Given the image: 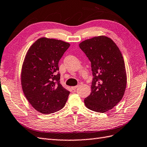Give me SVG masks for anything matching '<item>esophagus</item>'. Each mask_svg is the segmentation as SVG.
Segmentation results:
<instances>
[{"mask_svg":"<svg viewBox=\"0 0 147 147\" xmlns=\"http://www.w3.org/2000/svg\"><path fill=\"white\" fill-rule=\"evenodd\" d=\"M78 86H79V85H77V86H72V87H71V88H72V90H76V89L78 88Z\"/></svg>","mask_w":147,"mask_h":147,"instance_id":"obj_1","label":"esophagus"}]
</instances>
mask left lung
Returning a JSON list of instances; mask_svg holds the SVG:
<instances>
[{
  "label": "left lung",
  "instance_id": "obj_1",
  "mask_svg": "<svg viewBox=\"0 0 147 147\" xmlns=\"http://www.w3.org/2000/svg\"><path fill=\"white\" fill-rule=\"evenodd\" d=\"M80 48L91 62L92 92L84 100L86 108L98 113L113 109L122 100L127 84L124 59L117 45L105 36L80 42Z\"/></svg>",
  "mask_w": 147,
  "mask_h": 147
}]
</instances>
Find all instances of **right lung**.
I'll return each mask as SVG.
<instances>
[{
  "label": "right lung",
  "instance_id": "obj_1",
  "mask_svg": "<svg viewBox=\"0 0 147 147\" xmlns=\"http://www.w3.org/2000/svg\"><path fill=\"white\" fill-rule=\"evenodd\" d=\"M69 43L54 39H38L28 51L22 65L23 92L33 108L50 114L64 108L70 92L60 83L59 61Z\"/></svg>",
  "mask_w": 147,
  "mask_h": 147
}]
</instances>
